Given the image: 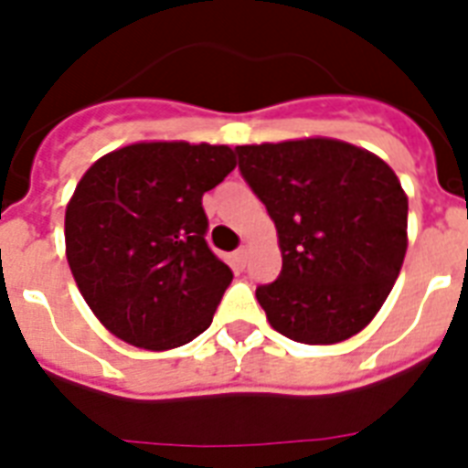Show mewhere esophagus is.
I'll return each instance as SVG.
<instances>
[{
  "label": "esophagus",
  "instance_id": "esophagus-1",
  "mask_svg": "<svg viewBox=\"0 0 468 468\" xmlns=\"http://www.w3.org/2000/svg\"><path fill=\"white\" fill-rule=\"evenodd\" d=\"M248 255H250L248 248H240L238 252H235V260H238V264H240V267H245V264H248Z\"/></svg>",
  "mask_w": 468,
  "mask_h": 468
}]
</instances>
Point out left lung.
Returning <instances> with one entry per match:
<instances>
[{
    "mask_svg": "<svg viewBox=\"0 0 468 468\" xmlns=\"http://www.w3.org/2000/svg\"><path fill=\"white\" fill-rule=\"evenodd\" d=\"M240 172L274 220L282 274L257 286L270 325L335 345L369 325L408 250V197L381 157L335 138L238 145Z\"/></svg>",
    "mask_w": 468,
    "mask_h": 468,
    "instance_id": "obj_1",
    "label": "left lung"
}]
</instances>
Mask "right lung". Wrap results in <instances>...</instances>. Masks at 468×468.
Returning a JSON list of instances; mask_svg holds the SVG:
<instances>
[{
    "label": "right lung",
    "instance_id": "add662e5",
    "mask_svg": "<svg viewBox=\"0 0 468 468\" xmlns=\"http://www.w3.org/2000/svg\"><path fill=\"white\" fill-rule=\"evenodd\" d=\"M228 145L143 141L99 157L65 211V255L99 323L135 347H182L211 325L233 271L206 245L201 197Z\"/></svg>",
    "mask_w": 468,
    "mask_h": 468
}]
</instances>
